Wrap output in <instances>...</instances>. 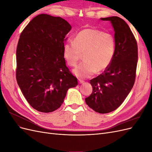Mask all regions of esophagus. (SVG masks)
<instances>
[{"label":"esophagus","instance_id":"esophagus-1","mask_svg":"<svg viewBox=\"0 0 152 152\" xmlns=\"http://www.w3.org/2000/svg\"><path fill=\"white\" fill-rule=\"evenodd\" d=\"M79 84H83V83H84V81L81 80V79H79Z\"/></svg>","mask_w":152,"mask_h":152}]
</instances>
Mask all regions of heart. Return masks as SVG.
<instances>
[{
  "mask_svg": "<svg viewBox=\"0 0 152 152\" xmlns=\"http://www.w3.org/2000/svg\"><path fill=\"white\" fill-rule=\"evenodd\" d=\"M115 51L113 37L94 28L82 30L63 45V56L68 65L75 66L84 54V61L73 70L74 74L84 79L98 72H103L111 63Z\"/></svg>",
  "mask_w": 152,
  "mask_h": 152,
  "instance_id": "obj_1",
  "label": "heart"
}]
</instances>
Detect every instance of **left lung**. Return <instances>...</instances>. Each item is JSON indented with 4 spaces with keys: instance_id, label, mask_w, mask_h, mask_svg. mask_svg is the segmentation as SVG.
<instances>
[{
    "instance_id": "obj_1",
    "label": "left lung",
    "mask_w": 152,
    "mask_h": 152,
    "mask_svg": "<svg viewBox=\"0 0 152 152\" xmlns=\"http://www.w3.org/2000/svg\"><path fill=\"white\" fill-rule=\"evenodd\" d=\"M110 21L113 28L115 51L104 73L91 80L93 93L85 99L86 104L99 113L114 111L129 94L136 78L137 45L134 35L122 18H101Z\"/></svg>"
}]
</instances>
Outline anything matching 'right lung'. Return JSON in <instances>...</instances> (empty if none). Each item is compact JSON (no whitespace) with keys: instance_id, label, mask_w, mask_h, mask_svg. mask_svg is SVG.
Segmentation results:
<instances>
[{"instance_id":"obj_1","label":"right lung","mask_w":152,"mask_h":152,"mask_svg":"<svg viewBox=\"0 0 152 152\" xmlns=\"http://www.w3.org/2000/svg\"><path fill=\"white\" fill-rule=\"evenodd\" d=\"M71 25L61 17L41 14L23 30L16 49V80L27 102L40 112L61 107L77 78L66 66L63 45Z\"/></svg>"}]
</instances>
